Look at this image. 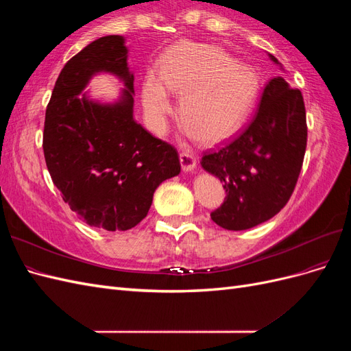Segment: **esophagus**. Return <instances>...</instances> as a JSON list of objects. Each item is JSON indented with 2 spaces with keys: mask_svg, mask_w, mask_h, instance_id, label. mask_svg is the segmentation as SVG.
I'll list each match as a JSON object with an SVG mask.
<instances>
[{
  "mask_svg": "<svg viewBox=\"0 0 351 351\" xmlns=\"http://www.w3.org/2000/svg\"><path fill=\"white\" fill-rule=\"evenodd\" d=\"M180 162H182V168L186 173L193 171V169L196 168V158L193 154H190V152L180 154Z\"/></svg>",
  "mask_w": 351,
  "mask_h": 351,
  "instance_id": "esophagus-1",
  "label": "esophagus"
}]
</instances>
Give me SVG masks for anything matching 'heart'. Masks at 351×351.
<instances>
[{
	"label": "heart",
	"mask_w": 351,
	"mask_h": 351,
	"mask_svg": "<svg viewBox=\"0 0 351 351\" xmlns=\"http://www.w3.org/2000/svg\"><path fill=\"white\" fill-rule=\"evenodd\" d=\"M183 95L180 119L200 142L218 143L247 120L261 92L258 73L215 45L180 42L159 64V76L143 82V108L152 129L162 133L173 111L169 93Z\"/></svg>",
	"instance_id": "b5f03b06"
}]
</instances>
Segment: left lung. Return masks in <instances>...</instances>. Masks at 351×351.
Returning a JSON list of instances; mask_svg holds the SVG:
<instances>
[{"label": "left lung", "instance_id": "8db88e82", "mask_svg": "<svg viewBox=\"0 0 351 351\" xmlns=\"http://www.w3.org/2000/svg\"><path fill=\"white\" fill-rule=\"evenodd\" d=\"M271 61L282 69L272 54ZM307 142L302 92L281 76L265 86L252 121L234 141L202 156L200 165L224 184L226 199L210 214L219 227L241 231L285 206L299 178Z\"/></svg>", "mask_w": 351, "mask_h": 351}]
</instances>
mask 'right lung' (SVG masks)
Wrapping results in <instances>:
<instances>
[{
	"mask_svg": "<svg viewBox=\"0 0 351 351\" xmlns=\"http://www.w3.org/2000/svg\"><path fill=\"white\" fill-rule=\"evenodd\" d=\"M120 35L90 42L67 61L45 112L44 155L52 182L76 215L95 228L125 231L147 215L156 187L180 174L178 154L134 120V76ZM99 72L125 88L114 103L86 88Z\"/></svg>",
	"mask_w": 351,
	"mask_h": 351,
	"instance_id": "right-lung-1",
	"label": "right lung"
}]
</instances>
